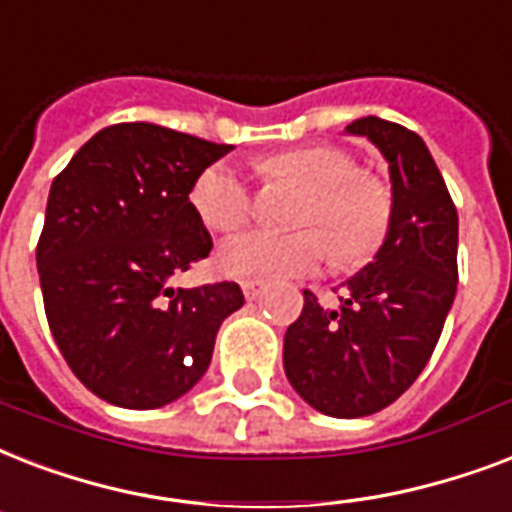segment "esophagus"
<instances>
[{"label": "esophagus", "mask_w": 512, "mask_h": 512, "mask_svg": "<svg viewBox=\"0 0 512 512\" xmlns=\"http://www.w3.org/2000/svg\"><path fill=\"white\" fill-rule=\"evenodd\" d=\"M243 293L245 299H259L261 293H264V283H259V280H245L243 283Z\"/></svg>", "instance_id": "obj_1"}]
</instances>
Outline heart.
<instances>
[{
	"label": "heart",
	"mask_w": 512,
	"mask_h": 512,
	"mask_svg": "<svg viewBox=\"0 0 512 512\" xmlns=\"http://www.w3.org/2000/svg\"><path fill=\"white\" fill-rule=\"evenodd\" d=\"M261 176L301 189L291 221L299 229H251L227 237L216 253L221 275L237 280H288L323 267L336 245L342 267H360L382 248L392 200L379 178L336 146H301L261 162ZM205 227L232 232L251 216V189L229 162H213L189 192ZM315 223V228H307Z\"/></svg>",
	"instance_id": "obj_1"
}]
</instances>
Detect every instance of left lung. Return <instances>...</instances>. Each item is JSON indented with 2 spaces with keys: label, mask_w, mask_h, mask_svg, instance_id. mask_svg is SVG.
<instances>
[{
  "label": "left lung",
  "mask_w": 512,
  "mask_h": 512,
  "mask_svg": "<svg viewBox=\"0 0 512 512\" xmlns=\"http://www.w3.org/2000/svg\"><path fill=\"white\" fill-rule=\"evenodd\" d=\"M382 152L392 219L374 261L344 280L342 304L304 291L283 339L288 382L315 411L368 417L414 384L457 293V208L427 144L403 125L360 117L344 128Z\"/></svg>",
  "instance_id": "1"
}]
</instances>
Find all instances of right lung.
Wrapping results in <instances>:
<instances>
[{"label":"right lung","instance_id":"1","mask_svg":"<svg viewBox=\"0 0 512 512\" xmlns=\"http://www.w3.org/2000/svg\"><path fill=\"white\" fill-rule=\"evenodd\" d=\"M232 152L152 122L98 130L50 186L37 269L58 350L87 390L160 408L208 371L237 283L173 288L213 240L189 202L194 178Z\"/></svg>","mask_w":512,"mask_h":512}]
</instances>
